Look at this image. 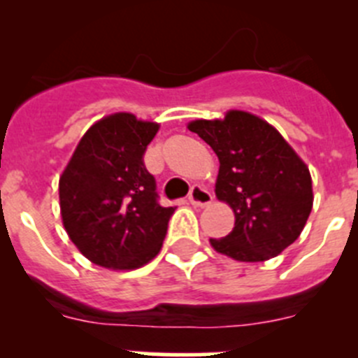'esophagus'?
I'll list each match as a JSON object with an SVG mask.
<instances>
[{"label": "esophagus", "instance_id": "1", "mask_svg": "<svg viewBox=\"0 0 358 358\" xmlns=\"http://www.w3.org/2000/svg\"><path fill=\"white\" fill-rule=\"evenodd\" d=\"M188 201L194 204V206H208V204H211V201H213V195L208 192L204 186L201 185H194L192 186V189H189V195H188Z\"/></svg>", "mask_w": 358, "mask_h": 358}]
</instances>
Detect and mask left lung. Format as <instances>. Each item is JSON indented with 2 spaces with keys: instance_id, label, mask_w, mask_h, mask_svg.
<instances>
[{
  "instance_id": "left-lung-1",
  "label": "left lung",
  "mask_w": 358,
  "mask_h": 358,
  "mask_svg": "<svg viewBox=\"0 0 358 358\" xmlns=\"http://www.w3.org/2000/svg\"><path fill=\"white\" fill-rule=\"evenodd\" d=\"M188 129L220 161L215 194L235 211V227L210 238L217 252L238 262H265L301 235L312 211L306 164L267 122L243 110L224 120H195Z\"/></svg>"
}]
</instances>
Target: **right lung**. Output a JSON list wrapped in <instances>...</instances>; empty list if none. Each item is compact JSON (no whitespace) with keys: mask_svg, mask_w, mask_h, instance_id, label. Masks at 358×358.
<instances>
[{"mask_svg":"<svg viewBox=\"0 0 358 358\" xmlns=\"http://www.w3.org/2000/svg\"><path fill=\"white\" fill-rule=\"evenodd\" d=\"M159 125L118 113L85 132L59 181L69 238L93 264L138 268L159 252L176 208L159 204L145 150Z\"/></svg>","mask_w":358,"mask_h":358,"instance_id":"obj_1","label":"right lung"}]
</instances>
